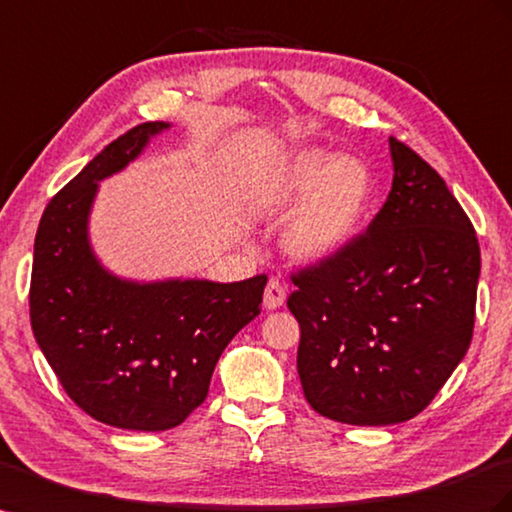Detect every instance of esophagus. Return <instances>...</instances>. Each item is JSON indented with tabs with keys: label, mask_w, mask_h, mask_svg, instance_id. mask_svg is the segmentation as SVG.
<instances>
[{
	"label": "esophagus",
	"mask_w": 512,
	"mask_h": 512,
	"mask_svg": "<svg viewBox=\"0 0 512 512\" xmlns=\"http://www.w3.org/2000/svg\"><path fill=\"white\" fill-rule=\"evenodd\" d=\"M262 301H265V308L267 310H278L280 306H284L286 301V288L280 280L271 278L267 288H265V297H262Z\"/></svg>",
	"instance_id": "obj_1"
}]
</instances>
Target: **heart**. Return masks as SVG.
Masks as SVG:
<instances>
[{"instance_id":"heart-1","label":"heart","mask_w":512,"mask_h":512,"mask_svg":"<svg viewBox=\"0 0 512 512\" xmlns=\"http://www.w3.org/2000/svg\"><path fill=\"white\" fill-rule=\"evenodd\" d=\"M375 202V176L368 163L303 148L258 191L269 215L293 213L284 232V252L297 262H321L342 252L362 230Z\"/></svg>"}]
</instances>
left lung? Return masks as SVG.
<instances>
[{
  "label": "left lung",
  "instance_id": "left-lung-1",
  "mask_svg": "<svg viewBox=\"0 0 512 512\" xmlns=\"http://www.w3.org/2000/svg\"><path fill=\"white\" fill-rule=\"evenodd\" d=\"M394 181L342 252L297 269L288 310L301 329L297 370L321 416L388 426L416 418L474 334L476 230L431 165L390 137Z\"/></svg>",
  "mask_w": 512,
  "mask_h": 512
}]
</instances>
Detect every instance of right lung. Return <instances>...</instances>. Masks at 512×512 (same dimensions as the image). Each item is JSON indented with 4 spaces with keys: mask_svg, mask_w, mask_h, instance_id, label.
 Returning a JSON list of instances; mask_svg holds the SVG:
<instances>
[{
    "mask_svg": "<svg viewBox=\"0 0 512 512\" xmlns=\"http://www.w3.org/2000/svg\"><path fill=\"white\" fill-rule=\"evenodd\" d=\"M168 122H144L105 146L40 217L30 319L64 392L88 416L127 431H168L204 403L219 355L260 314L267 275L131 282L90 250L99 181L120 172Z\"/></svg>",
    "mask_w": 512,
    "mask_h": 512,
    "instance_id": "right-lung-1",
    "label": "right lung"
}]
</instances>
